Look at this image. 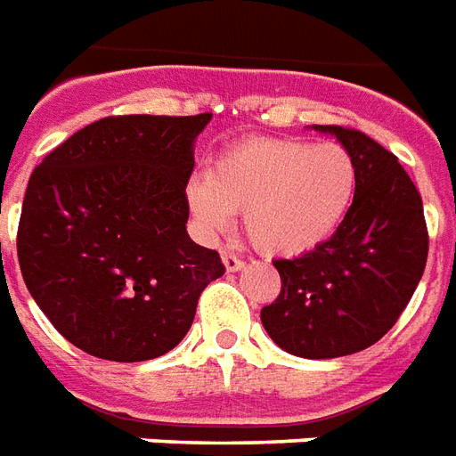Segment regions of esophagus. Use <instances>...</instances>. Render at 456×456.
<instances>
[{"mask_svg":"<svg viewBox=\"0 0 456 456\" xmlns=\"http://www.w3.org/2000/svg\"><path fill=\"white\" fill-rule=\"evenodd\" d=\"M222 263H224V268H227V273H237L244 268V261L239 258V256L229 254V251H222Z\"/></svg>","mask_w":456,"mask_h":456,"instance_id":"34e87169","label":"esophagus"}]
</instances>
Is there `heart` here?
I'll return each mask as SVG.
<instances>
[{
    "label": "heart",
    "mask_w": 456,
    "mask_h": 456,
    "mask_svg": "<svg viewBox=\"0 0 456 456\" xmlns=\"http://www.w3.org/2000/svg\"><path fill=\"white\" fill-rule=\"evenodd\" d=\"M357 161L343 144L246 137L191 185V210L208 232L244 215L246 239L265 256H299L331 239L353 210Z\"/></svg>",
    "instance_id": "1"
}]
</instances>
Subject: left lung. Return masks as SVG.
Instances as JSON below:
<instances>
[{"mask_svg": "<svg viewBox=\"0 0 456 456\" xmlns=\"http://www.w3.org/2000/svg\"><path fill=\"white\" fill-rule=\"evenodd\" d=\"M331 133L357 161L353 210L331 239L299 258H280V289L261 322L280 348L326 360L374 346L399 322L428 261L423 200L399 159L360 130Z\"/></svg>", "mask_w": 456, "mask_h": 456, "instance_id": "1", "label": "left lung"}]
</instances>
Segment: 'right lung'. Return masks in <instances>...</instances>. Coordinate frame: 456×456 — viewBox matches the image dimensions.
<instances>
[{"label":"right lung","mask_w":456,"mask_h":456,"mask_svg":"<svg viewBox=\"0 0 456 456\" xmlns=\"http://www.w3.org/2000/svg\"><path fill=\"white\" fill-rule=\"evenodd\" d=\"M200 116H110L30 174L16 251L30 297L72 346L142 362L174 350L224 275L185 232Z\"/></svg>","instance_id":"add662e5"}]
</instances>
